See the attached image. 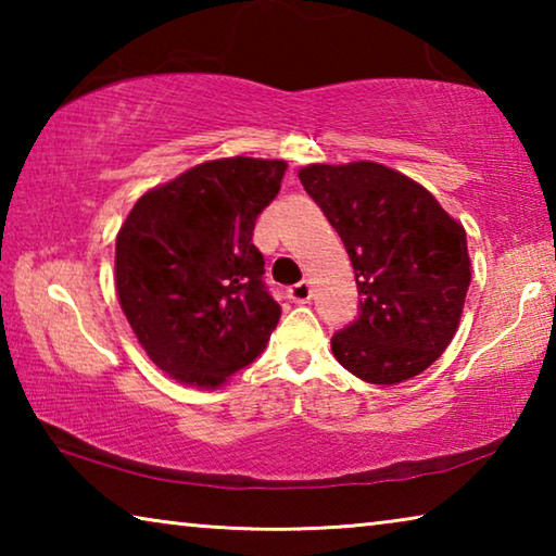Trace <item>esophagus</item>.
<instances>
[{
	"label": "esophagus",
	"mask_w": 556,
	"mask_h": 556,
	"mask_svg": "<svg viewBox=\"0 0 556 556\" xmlns=\"http://www.w3.org/2000/svg\"><path fill=\"white\" fill-rule=\"evenodd\" d=\"M312 281L304 279L289 289V299L294 301V304H308V301H312Z\"/></svg>",
	"instance_id": "1"
}]
</instances>
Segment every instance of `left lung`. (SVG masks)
I'll return each mask as SVG.
<instances>
[{
  "instance_id": "8db88e82",
  "label": "left lung",
  "mask_w": 556,
  "mask_h": 556,
  "mask_svg": "<svg viewBox=\"0 0 556 556\" xmlns=\"http://www.w3.org/2000/svg\"><path fill=\"white\" fill-rule=\"evenodd\" d=\"M353 262L361 316L331 338L370 384H400L446 351L470 285L466 230L425 186L378 162L299 168Z\"/></svg>"
}]
</instances>
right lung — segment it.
Here are the masks:
<instances>
[{
  "label": "right lung",
  "mask_w": 556,
  "mask_h": 556,
  "mask_svg": "<svg viewBox=\"0 0 556 556\" xmlns=\"http://www.w3.org/2000/svg\"><path fill=\"white\" fill-rule=\"evenodd\" d=\"M285 172V159H213L149 188L122 223V314L149 361L186 388H223L277 328L252 230Z\"/></svg>",
  "instance_id": "obj_1"
}]
</instances>
